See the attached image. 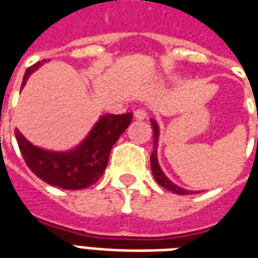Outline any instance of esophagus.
I'll return each mask as SVG.
<instances>
[{
    "mask_svg": "<svg viewBox=\"0 0 258 258\" xmlns=\"http://www.w3.org/2000/svg\"><path fill=\"white\" fill-rule=\"evenodd\" d=\"M146 116H148V112L145 109H137L134 112V117L137 120H144V118H146Z\"/></svg>",
    "mask_w": 258,
    "mask_h": 258,
    "instance_id": "obj_1",
    "label": "esophagus"
}]
</instances>
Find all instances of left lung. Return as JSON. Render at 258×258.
I'll list each match as a JSON object with an SVG mask.
<instances>
[{"label":"left lung","mask_w":258,"mask_h":258,"mask_svg":"<svg viewBox=\"0 0 258 258\" xmlns=\"http://www.w3.org/2000/svg\"><path fill=\"white\" fill-rule=\"evenodd\" d=\"M151 124H152V128H153V152H152V155H151V167H152V174H153V177H155V179H156V182L160 185V186H163L164 189L170 190V192H173V194H177V195L192 194V190H186L184 189V188H179L178 185L174 184L173 181H170V179L166 177V174L162 171V168H160V166H159V162H157L159 125H157V123L153 120V118H151Z\"/></svg>","instance_id":"1"}]
</instances>
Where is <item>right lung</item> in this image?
<instances>
[{
    "label": "right lung",
    "instance_id": "right-lung-1",
    "mask_svg": "<svg viewBox=\"0 0 258 258\" xmlns=\"http://www.w3.org/2000/svg\"><path fill=\"white\" fill-rule=\"evenodd\" d=\"M44 62H37L26 70L22 88ZM131 120L133 113L103 114L85 140L66 152L47 151L33 145L20 134L19 130L15 131V137L26 164L38 178L62 189H84L103 175L112 146L127 130Z\"/></svg>",
    "mask_w": 258,
    "mask_h": 258
}]
</instances>
